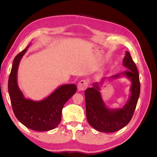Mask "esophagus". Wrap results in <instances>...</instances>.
<instances>
[{
    "instance_id": "1",
    "label": "esophagus",
    "mask_w": 157,
    "mask_h": 157,
    "mask_svg": "<svg viewBox=\"0 0 157 157\" xmlns=\"http://www.w3.org/2000/svg\"><path fill=\"white\" fill-rule=\"evenodd\" d=\"M88 82L86 80H82L78 83V90L79 91L86 90L88 86Z\"/></svg>"
}]
</instances>
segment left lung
Listing matches in <instances>:
<instances>
[{"label": "left lung", "instance_id": "left-lung-1", "mask_svg": "<svg viewBox=\"0 0 157 157\" xmlns=\"http://www.w3.org/2000/svg\"><path fill=\"white\" fill-rule=\"evenodd\" d=\"M123 65L128 69L121 74H125L132 81L130 98L123 108L110 110L105 107L99 92L98 83H94L93 88L85 90L87 121L90 126L99 132H114L119 130L130 122L134 115L140 94V82L138 71L129 52H126ZM117 77L118 75L113 77Z\"/></svg>", "mask_w": 157, "mask_h": 157}]
</instances>
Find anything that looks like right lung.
<instances>
[{
  "label": "right lung",
  "instance_id": "right-lung-1",
  "mask_svg": "<svg viewBox=\"0 0 157 157\" xmlns=\"http://www.w3.org/2000/svg\"><path fill=\"white\" fill-rule=\"evenodd\" d=\"M28 46L14 58L8 78L9 96L13 113L19 121L33 130L48 131L59 124L62 109L77 92V86L75 84L63 85L40 101L25 99L17 86V71L19 63Z\"/></svg>",
  "mask_w": 157,
  "mask_h": 157
}]
</instances>
